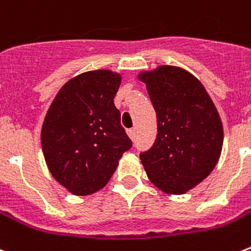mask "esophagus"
I'll return each mask as SVG.
<instances>
[{
    "label": "esophagus",
    "mask_w": 251,
    "mask_h": 251,
    "mask_svg": "<svg viewBox=\"0 0 251 251\" xmlns=\"http://www.w3.org/2000/svg\"><path fill=\"white\" fill-rule=\"evenodd\" d=\"M127 135H129V137H130V139L135 138V130H134V129H129V130H127Z\"/></svg>",
    "instance_id": "obj_1"
}]
</instances>
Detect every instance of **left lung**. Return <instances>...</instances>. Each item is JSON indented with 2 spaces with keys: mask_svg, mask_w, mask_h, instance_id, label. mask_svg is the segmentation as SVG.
Instances as JSON below:
<instances>
[{
  "mask_svg": "<svg viewBox=\"0 0 251 251\" xmlns=\"http://www.w3.org/2000/svg\"><path fill=\"white\" fill-rule=\"evenodd\" d=\"M154 105L158 134L141 162L152 184L183 195L201 183L219 162L224 142L221 117L198 77L175 66L142 71Z\"/></svg>",
  "mask_w": 251,
  "mask_h": 251,
  "instance_id": "1",
  "label": "left lung"
}]
</instances>
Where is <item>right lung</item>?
I'll return each instance as SVG.
<instances>
[{
    "label": "right lung",
    "instance_id": "right-lung-1",
    "mask_svg": "<svg viewBox=\"0 0 251 251\" xmlns=\"http://www.w3.org/2000/svg\"><path fill=\"white\" fill-rule=\"evenodd\" d=\"M121 79L110 70L77 75L60 88L46 113L41 131L46 164L72 195L104 188L133 145L113 101Z\"/></svg>",
    "mask_w": 251,
    "mask_h": 251
}]
</instances>
